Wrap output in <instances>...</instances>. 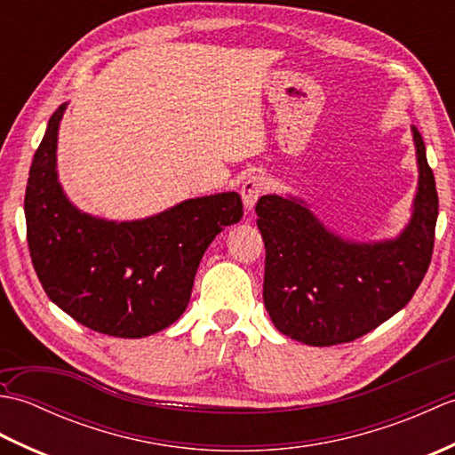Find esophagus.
Instances as JSON below:
<instances>
[{"mask_svg": "<svg viewBox=\"0 0 455 455\" xmlns=\"http://www.w3.org/2000/svg\"><path fill=\"white\" fill-rule=\"evenodd\" d=\"M262 193H264V180L259 176H250L243 183V188H240V196H243V203H244L246 211L254 209L258 199L262 197Z\"/></svg>", "mask_w": 455, "mask_h": 455, "instance_id": "obj_1", "label": "esophagus"}]
</instances>
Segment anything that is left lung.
I'll use <instances>...</instances> for the list:
<instances>
[{
	"mask_svg": "<svg viewBox=\"0 0 455 455\" xmlns=\"http://www.w3.org/2000/svg\"><path fill=\"white\" fill-rule=\"evenodd\" d=\"M411 132L419 183L411 219L395 238L357 243L328 228L301 197H259L264 305L282 334L308 346L352 342L399 313L419 289L432 258L438 193L420 132Z\"/></svg>",
	"mask_w": 455,
	"mask_h": 455,
	"instance_id": "left-lung-1",
	"label": "left lung"
}]
</instances>
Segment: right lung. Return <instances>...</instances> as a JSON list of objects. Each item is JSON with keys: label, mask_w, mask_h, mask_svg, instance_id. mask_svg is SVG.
I'll list each match as a JSON object with an SVG mask.
<instances>
[{"label": "right lung", "mask_w": 455, "mask_h": 455, "mask_svg": "<svg viewBox=\"0 0 455 455\" xmlns=\"http://www.w3.org/2000/svg\"><path fill=\"white\" fill-rule=\"evenodd\" d=\"M58 108L38 144L25 191L27 243L44 293L95 332L142 338L173 324L189 303L203 254L243 219L236 191L186 199L156 215L109 220L68 199L58 181Z\"/></svg>", "instance_id": "right-lung-1"}]
</instances>
